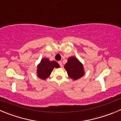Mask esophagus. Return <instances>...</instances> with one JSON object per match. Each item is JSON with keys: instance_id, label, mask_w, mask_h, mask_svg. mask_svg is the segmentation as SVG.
<instances>
[{"instance_id": "34e87169", "label": "esophagus", "mask_w": 121, "mask_h": 121, "mask_svg": "<svg viewBox=\"0 0 121 121\" xmlns=\"http://www.w3.org/2000/svg\"><path fill=\"white\" fill-rule=\"evenodd\" d=\"M58 64H59V65H60L61 67L63 66V63H62V62L61 61H58Z\"/></svg>"}]
</instances>
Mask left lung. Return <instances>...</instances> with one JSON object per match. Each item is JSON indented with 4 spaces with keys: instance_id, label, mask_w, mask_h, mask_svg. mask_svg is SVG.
<instances>
[{
    "instance_id": "1",
    "label": "left lung",
    "mask_w": 121,
    "mask_h": 121,
    "mask_svg": "<svg viewBox=\"0 0 121 121\" xmlns=\"http://www.w3.org/2000/svg\"><path fill=\"white\" fill-rule=\"evenodd\" d=\"M64 68L69 77L73 80L78 79L84 75L83 65L76 57L69 58L67 63L64 65Z\"/></svg>"
}]
</instances>
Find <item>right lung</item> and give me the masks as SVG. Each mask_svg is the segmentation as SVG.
Segmentation results:
<instances>
[{
	"instance_id": "add662e5",
	"label": "right lung",
	"mask_w": 121,
	"mask_h": 121,
	"mask_svg": "<svg viewBox=\"0 0 121 121\" xmlns=\"http://www.w3.org/2000/svg\"><path fill=\"white\" fill-rule=\"evenodd\" d=\"M54 67H60V65L55 61H50L47 58H43L37 67V74L41 79H46L50 76Z\"/></svg>"
}]
</instances>
